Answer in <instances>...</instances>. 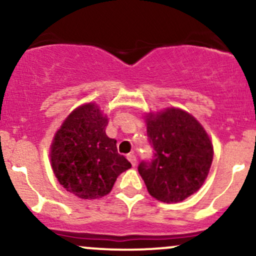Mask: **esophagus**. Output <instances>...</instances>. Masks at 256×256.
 <instances>
[{"label":"esophagus","instance_id":"34e87169","mask_svg":"<svg viewBox=\"0 0 256 256\" xmlns=\"http://www.w3.org/2000/svg\"><path fill=\"white\" fill-rule=\"evenodd\" d=\"M128 160L130 161L132 166H134V167L136 166V164H137V158H136V155H134V154H128Z\"/></svg>","mask_w":256,"mask_h":256}]
</instances>
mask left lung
<instances>
[{"label": "left lung", "instance_id": "8db88e82", "mask_svg": "<svg viewBox=\"0 0 256 256\" xmlns=\"http://www.w3.org/2000/svg\"><path fill=\"white\" fill-rule=\"evenodd\" d=\"M146 136L154 156L138 172L152 198L166 204L188 198L204 184L213 160V146L200 122L182 110L146 116Z\"/></svg>", "mask_w": 256, "mask_h": 256}]
</instances>
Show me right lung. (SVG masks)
I'll return each instance as SVG.
<instances>
[{
	"label": "right lung",
	"instance_id": "add662e5",
	"mask_svg": "<svg viewBox=\"0 0 256 256\" xmlns=\"http://www.w3.org/2000/svg\"><path fill=\"white\" fill-rule=\"evenodd\" d=\"M108 120L95 104L77 108L67 116L52 144V166L67 192L80 198L107 195L116 177L131 167L106 134Z\"/></svg>",
	"mask_w": 256,
	"mask_h": 256
}]
</instances>
